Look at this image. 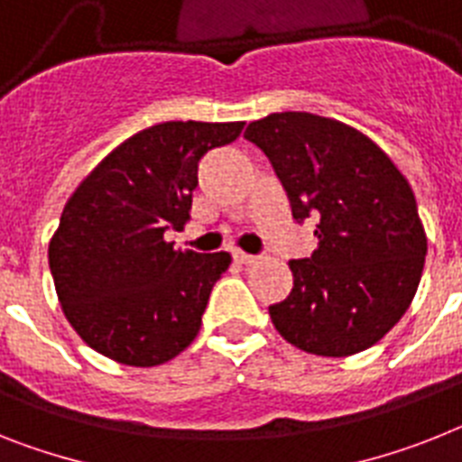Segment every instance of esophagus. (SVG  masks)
Segmentation results:
<instances>
[{
    "label": "esophagus",
    "instance_id": "obj_1",
    "mask_svg": "<svg viewBox=\"0 0 462 462\" xmlns=\"http://www.w3.org/2000/svg\"><path fill=\"white\" fill-rule=\"evenodd\" d=\"M235 261L242 263V265H254V263H258V255H251V254H244V251H235Z\"/></svg>",
    "mask_w": 462,
    "mask_h": 462
}]
</instances>
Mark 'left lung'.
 Here are the masks:
<instances>
[{
  "instance_id": "left-lung-1",
  "label": "left lung",
  "mask_w": 462,
  "mask_h": 462,
  "mask_svg": "<svg viewBox=\"0 0 462 462\" xmlns=\"http://www.w3.org/2000/svg\"><path fill=\"white\" fill-rule=\"evenodd\" d=\"M244 138L273 162L298 223L319 216V246L289 261L293 289L270 317L282 338L350 356L385 336L420 284L428 237L394 162L362 131L310 112H274Z\"/></svg>"
}]
</instances>
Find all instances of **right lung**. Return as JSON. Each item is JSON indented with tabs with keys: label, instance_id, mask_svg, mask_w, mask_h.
Here are the masks:
<instances>
[{
	"label": "right lung",
	"instance_id": "right-lung-1",
	"mask_svg": "<svg viewBox=\"0 0 462 462\" xmlns=\"http://www.w3.org/2000/svg\"><path fill=\"white\" fill-rule=\"evenodd\" d=\"M244 122H164L115 147L68 199L49 267L79 338L126 366H157L197 338L230 254L166 242L189 218L197 164Z\"/></svg>",
	"mask_w": 462,
	"mask_h": 462
}]
</instances>
